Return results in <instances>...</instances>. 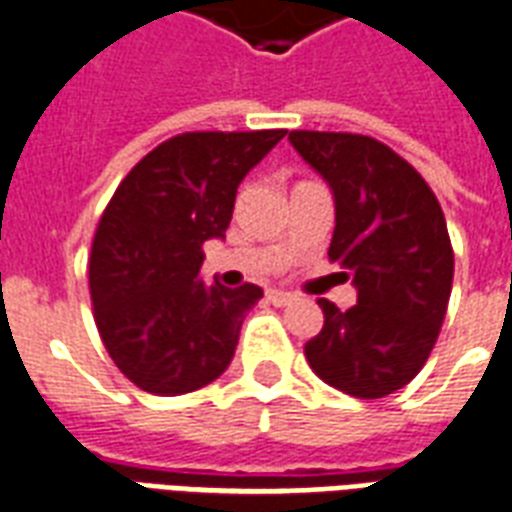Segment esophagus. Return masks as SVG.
I'll return each mask as SVG.
<instances>
[{"label":"esophagus","instance_id":"1","mask_svg":"<svg viewBox=\"0 0 512 512\" xmlns=\"http://www.w3.org/2000/svg\"><path fill=\"white\" fill-rule=\"evenodd\" d=\"M265 298H268V303H273V306H290L292 300H295V295L284 290H268Z\"/></svg>","mask_w":512,"mask_h":512}]
</instances>
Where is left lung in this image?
I'll list each match as a JSON object with an SVG mask.
<instances>
[{"instance_id": "left-lung-1", "label": "left lung", "mask_w": 512, "mask_h": 512, "mask_svg": "<svg viewBox=\"0 0 512 512\" xmlns=\"http://www.w3.org/2000/svg\"><path fill=\"white\" fill-rule=\"evenodd\" d=\"M292 147L330 182L327 257L357 287L349 311L319 298L325 327L306 360L325 384L360 400L403 389L427 362L446 317L454 249L432 187L373 136L290 131Z\"/></svg>"}]
</instances>
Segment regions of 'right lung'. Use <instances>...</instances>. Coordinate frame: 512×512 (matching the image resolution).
<instances>
[{
	"label": "right lung",
	"instance_id": "add662e5",
	"mask_svg": "<svg viewBox=\"0 0 512 512\" xmlns=\"http://www.w3.org/2000/svg\"><path fill=\"white\" fill-rule=\"evenodd\" d=\"M284 134L171 136L109 198L88 257L93 319L112 362L144 392H195L233 360L241 322L263 290L201 282L204 241L225 236L241 179Z\"/></svg>",
	"mask_w": 512,
	"mask_h": 512
}]
</instances>
